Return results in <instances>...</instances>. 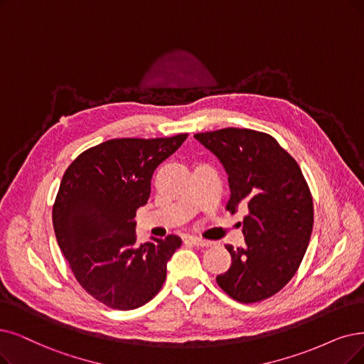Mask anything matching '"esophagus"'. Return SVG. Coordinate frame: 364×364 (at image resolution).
<instances>
[{
    "instance_id": "1",
    "label": "esophagus",
    "mask_w": 364,
    "mask_h": 364,
    "mask_svg": "<svg viewBox=\"0 0 364 364\" xmlns=\"http://www.w3.org/2000/svg\"><path fill=\"white\" fill-rule=\"evenodd\" d=\"M186 240L190 242V243H193V245H196V246H203V248H205V246H209V245H210L209 240H205V239L197 237V236H190Z\"/></svg>"
}]
</instances>
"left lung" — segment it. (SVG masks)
I'll use <instances>...</instances> for the list:
<instances>
[{
	"mask_svg": "<svg viewBox=\"0 0 364 364\" xmlns=\"http://www.w3.org/2000/svg\"><path fill=\"white\" fill-rule=\"evenodd\" d=\"M194 139L210 151L228 176L227 210L248 208L243 248L227 245L230 269L216 276L240 303L269 299L296 274L314 227L311 191L296 159L272 136L246 128H224Z\"/></svg>",
	"mask_w": 364,
	"mask_h": 364,
	"instance_id": "8db88e82",
	"label": "left lung"
}]
</instances>
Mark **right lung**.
<instances>
[{"label":"right lung","mask_w":364,"mask_h":364,"mask_svg":"<svg viewBox=\"0 0 364 364\" xmlns=\"http://www.w3.org/2000/svg\"><path fill=\"white\" fill-rule=\"evenodd\" d=\"M188 134L113 139L80 154L65 170L52 220L77 282L106 306L129 311L161 289L182 240L170 235L136 245V210L148 203L155 168Z\"/></svg>","instance_id":"add662e5"}]
</instances>
